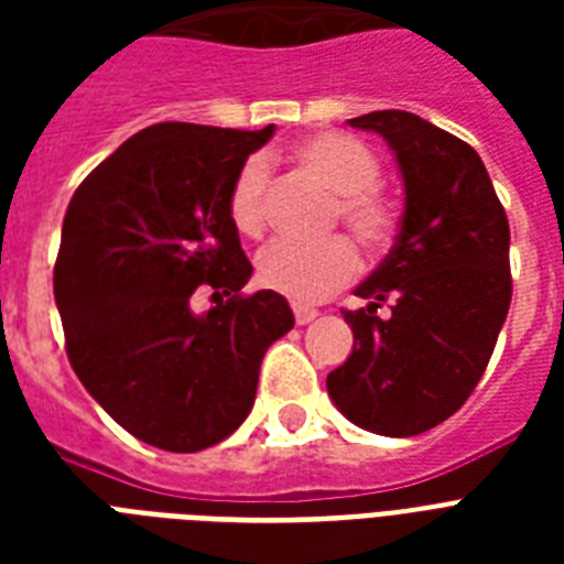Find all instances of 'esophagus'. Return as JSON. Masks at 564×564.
I'll list each match as a JSON object with an SVG mask.
<instances>
[{"mask_svg":"<svg viewBox=\"0 0 564 564\" xmlns=\"http://www.w3.org/2000/svg\"><path fill=\"white\" fill-rule=\"evenodd\" d=\"M292 313H295V322H299V325H310V322L318 316L316 310L307 307V304H292Z\"/></svg>","mask_w":564,"mask_h":564,"instance_id":"obj_1","label":"esophagus"}]
</instances>
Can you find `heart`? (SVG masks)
I'll return each instance as SVG.
<instances>
[{"mask_svg":"<svg viewBox=\"0 0 564 564\" xmlns=\"http://www.w3.org/2000/svg\"><path fill=\"white\" fill-rule=\"evenodd\" d=\"M301 170L334 193L330 225L343 221L366 251L380 254L398 234V207L380 189V161L357 137L325 131L301 140L292 152ZM265 189L269 163L248 158L239 166L228 193V216L234 228L257 237L265 225ZM360 269L357 248L348 237H327L318 242L274 239L257 254V278L269 290L292 301H318L354 281Z\"/></svg>","mask_w":564,"mask_h":564,"instance_id":"1","label":"heart"}]
</instances>
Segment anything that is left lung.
Listing matches in <instances>:
<instances>
[{"label":"left lung","instance_id":"left-lung-1","mask_svg":"<svg viewBox=\"0 0 564 564\" xmlns=\"http://www.w3.org/2000/svg\"><path fill=\"white\" fill-rule=\"evenodd\" d=\"M348 122L392 145L403 219L392 251L354 290L366 307L343 310L354 351L327 375V394L357 427L419 436L451 419L489 366L512 301L509 221L459 137L406 110Z\"/></svg>","mask_w":564,"mask_h":564}]
</instances>
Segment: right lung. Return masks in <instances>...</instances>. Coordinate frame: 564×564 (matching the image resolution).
Masks as SVG:
<instances>
[{
	"instance_id": "right-lung-1",
	"label": "right lung",
	"mask_w": 564,
	"mask_h": 564,
	"mask_svg": "<svg viewBox=\"0 0 564 564\" xmlns=\"http://www.w3.org/2000/svg\"><path fill=\"white\" fill-rule=\"evenodd\" d=\"M263 131L161 122L119 145L66 207L55 301L66 357L101 410L145 445L195 454L254 406L265 348L292 330L283 295H242L251 263L228 193ZM207 285L220 304L192 313Z\"/></svg>"
}]
</instances>
